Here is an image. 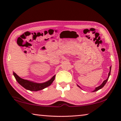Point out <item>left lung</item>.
Here are the masks:
<instances>
[{
    "label": "left lung",
    "mask_w": 121,
    "mask_h": 121,
    "mask_svg": "<svg viewBox=\"0 0 121 121\" xmlns=\"http://www.w3.org/2000/svg\"><path fill=\"white\" fill-rule=\"evenodd\" d=\"M111 68H112V66H110V68H109V73H108V77H107V78L106 79V80H105L103 82H102V83L101 84V85H100V86H98V87H95V90H94V91H93L92 92H95V91H98V90H100V89H101V88H102L104 86H105V85L106 84V83H107V81H108V78H109V76H110V71H111ZM77 86L78 87H79V88H81V89H82V88L79 86L78 85H77Z\"/></svg>",
    "instance_id": "obj_1"
}]
</instances>
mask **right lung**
<instances>
[{
    "label": "right lung",
    "instance_id": "add662e5",
    "mask_svg": "<svg viewBox=\"0 0 121 121\" xmlns=\"http://www.w3.org/2000/svg\"><path fill=\"white\" fill-rule=\"evenodd\" d=\"M13 75L19 84L25 88L26 89L31 91H40V90L44 89L45 88L49 86L52 84L53 82L55 79V77H56V75L53 76L50 79L45 82L37 83L33 81L22 79L14 72H13Z\"/></svg>",
    "mask_w": 121,
    "mask_h": 121
}]
</instances>
